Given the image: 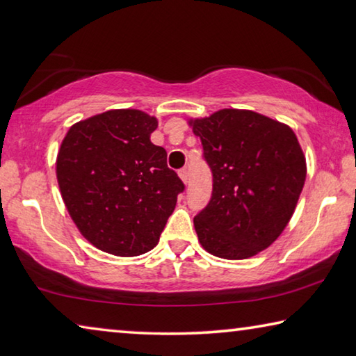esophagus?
Segmentation results:
<instances>
[{
    "instance_id": "1",
    "label": "esophagus",
    "mask_w": 356,
    "mask_h": 356,
    "mask_svg": "<svg viewBox=\"0 0 356 356\" xmlns=\"http://www.w3.org/2000/svg\"><path fill=\"white\" fill-rule=\"evenodd\" d=\"M179 177L182 179V182H184L185 185H187V184H188V169H187V168L180 169V171H179Z\"/></svg>"
}]
</instances>
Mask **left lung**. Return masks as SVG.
Wrapping results in <instances>:
<instances>
[{"instance_id": "obj_1", "label": "left lung", "mask_w": 356, "mask_h": 356, "mask_svg": "<svg viewBox=\"0 0 356 356\" xmlns=\"http://www.w3.org/2000/svg\"><path fill=\"white\" fill-rule=\"evenodd\" d=\"M188 125L212 171V196L193 218L201 245L244 259L273 244L295 212L306 158L289 125L253 111L222 109Z\"/></svg>"}]
</instances>
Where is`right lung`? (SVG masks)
Wrapping results in <instances>:
<instances>
[{
	"label": "right lung",
	"mask_w": 356,
	"mask_h": 356,
	"mask_svg": "<svg viewBox=\"0 0 356 356\" xmlns=\"http://www.w3.org/2000/svg\"><path fill=\"white\" fill-rule=\"evenodd\" d=\"M158 122L114 109L77 122L56 155L61 198L83 238L117 257L154 249L185 185L152 144Z\"/></svg>",
	"instance_id": "add662e5"
}]
</instances>
